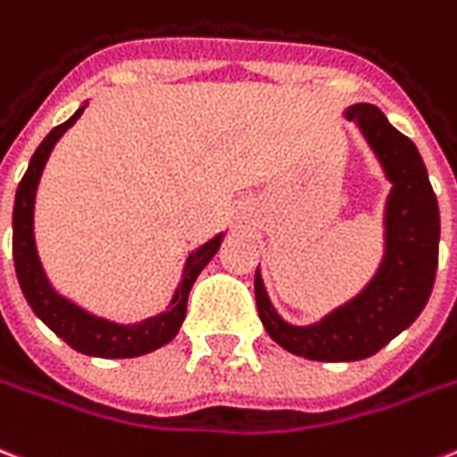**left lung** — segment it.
<instances>
[{
	"label": "left lung",
	"instance_id": "left-lung-1",
	"mask_svg": "<svg viewBox=\"0 0 457 457\" xmlns=\"http://www.w3.org/2000/svg\"><path fill=\"white\" fill-rule=\"evenodd\" d=\"M345 114L361 129L393 184L378 273L353 302L313 326L283 321L268 299L259 268L253 278L256 309L268 336L287 353L313 361H357L376 354L422 313L436 280L441 220L417 145L374 104H354Z\"/></svg>",
	"mask_w": 457,
	"mask_h": 457
}]
</instances>
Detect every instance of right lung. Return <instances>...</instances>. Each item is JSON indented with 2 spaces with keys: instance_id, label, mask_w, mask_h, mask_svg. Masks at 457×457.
Returning a JSON list of instances; mask_svg holds the SVG:
<instances>
[{
  "instance_id": "obj_1",
  "label": "right lung",
  "mask_w": 457,
  "mask_h": 457,
  "mask_svg": "<svg viewBox=\"0 0 457 457\" xmlns=\"http://www.w3.org/2000/svg\"><path fill=\"white\" fill-rule=\"evenodd\" d=\"M86 104L76 110L74 117H69L64 124H59L45 136V141L37 145V151L30 158L19 189H16V201H13V266H16V278H19L23 297L35 312V316L64 340L69 347H74L76 353L90 354V357H104V360H127V357H141L153 350H158L165 343H170L177 330L182 326L187 316V299H189L191 285L196 283L198 273L208 266V261L213 259L215 252L220 249L222 235L213 237L211 242H205L201 249L191 253L184 266L182 283L177 287L172 297V304L165 313H160L155 319H148L144 323L134 326H120V323L104 321L93 313L83 312L81 306L74 302L59 297L52 290L50 280L45 275L37 252H35L33 237V205L35 191L43 167L50 158L52 148L57 144L66 129L74 127L76 120L81 117Z\"/></svg>"
}]
</instances>
